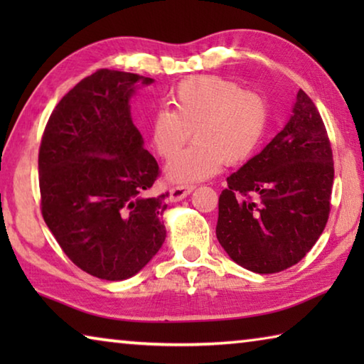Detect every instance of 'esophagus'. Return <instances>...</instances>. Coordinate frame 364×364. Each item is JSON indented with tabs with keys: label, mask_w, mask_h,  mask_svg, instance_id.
I'll return each instance as SVG.
<instances>
[{
	"label": "esophagus",
	"mask_w": 364,
	"mask_h": 364,
	"mask_svg": "<svg viewBox=\"0 0 364 364\" xmlns=\"http://www.w3.org/2000/svg\"><path fill=\"white\" fill-rule=\"evenodd\" d=\"M193 189H194V186H175L170 189V197L173 200H181L188 194L193 193Z\"/></svg>",
	"instance_id": "1"
}]
</instances>
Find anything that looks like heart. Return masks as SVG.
Returning <instances> with one entry per match:
<instances>
[{
	"mask_svg": "<svg viewBox=\"0 0 364 364\" xmlns=\"http://www.w3.org/2000/svg\"><path fill=\"white\" fill-rule=\"evenodd\" d=\"M171 110L149 122V139L159 157H174L193 132L195 144L167 165V178L188 184L218 173L223 164L249 160L268 125L267 100L254 90L217 75L183 80L170 95Z\"/></svg>",
	"mask_w": 364,
	"mask_h": 364,
	"instance_id": "b5f03b06",
	"label": "heart"
}]
</instances>
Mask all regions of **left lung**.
Here are the masks:
<instances>
[{
  "label": "left lung",
  "mask_w": 364,
  "mask_h": 364,
  "mask_svg": "<svg viewBox=\"0 0 364 364\" xmlns=\"http://www.w3.org/2000/svg\"><path fill=\"white\" fill-rule=\"evenodd\" d=\"M226 181L217 237L234 262L269 274L310 252L329 218L334 160L321 115L304 90L287 125Z\"/></svg>",
  "instance_id": "1"
}]
</instances>
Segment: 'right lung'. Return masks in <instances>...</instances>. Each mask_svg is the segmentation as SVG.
Segmentation results:
<instances>
[{
	"label": "right lung",
	"mask_w": 364,
	"mask_h": 364,
	"mask_svg": "<svg viewBox=\"0 0 364 364\" xmlns=\"http://www.w3.org/2000/svg\"><path fill=\"white\" fill-rule=\"evenodd\" d=\"M152 78L100 69L67 93L43 132L41 215L80 269L132 278L165 241L168 193L147 196L160 175L133 125L130 97Z\"/></svg>",
	"instance_id": "1"
}]
</instances>
